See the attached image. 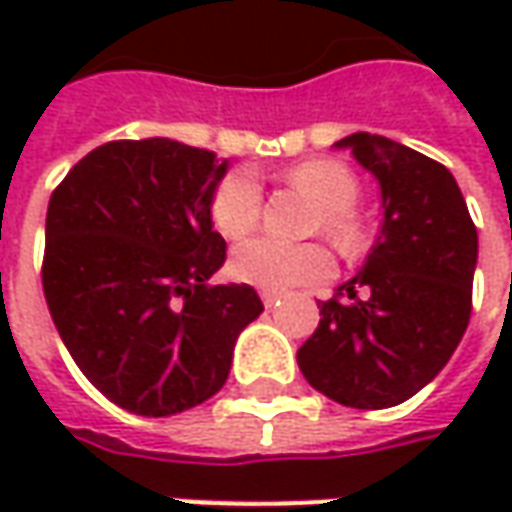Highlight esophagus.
Returning a JSON list of instances; mask_svg holds the SVG:
<instances>
[{
    "instance_id": "obj_1",
    "label": "esophagus",
    "mask_w": 512,
    "mask_h": 512,
    "mask_svg": "<svg viewBox=\"0 0 512 512\" xmlns=\"http://www.w3.org/2000/svg\"><path fill=\"white\" fill-rule=\"evenodd\" d=\"M262 302H265V307H273L276 302H279V293H270V290H262Z\"/></svg>"
}]
</instances>
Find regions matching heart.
<instances>
[{
  "label": "heart",
  "instance_id": "obj_1",
  "mask_svg": "<svg viewBox=\"0 0 512 512\" xmlns=\"http://www.w3.org/2000/svg\"><path fill=\"white\" fill-rule=\"evenodd\" d=\"M285 182L319 202L310 219L313 233H325L344 256H359L367 245V227L356 213L359 179L339 159H307L285 173ZM262 182L253 170H230L210 193L213 225L227 239H242L262 216ZM333 253L319 242H279L270 236H253L233 250L230 270L239 282L282 293L290 287L319 285L333 273Z\"/></svg>",
  "mask_w": 512,
  "mask_h": 512
}]
</instances>
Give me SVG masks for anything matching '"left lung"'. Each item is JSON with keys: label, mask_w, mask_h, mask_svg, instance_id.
<instances>
[{"label": "left lung", "mask_w": 512, "mask_h": 512, "mask_svg": "<svg viewBox=\"0 0 512 512\" xmlns=\"http://www.w3.org/2000/svg\"><path fill=\"white\" fill-rule=\"evenodd\" d=\"M382 187L384 225L362 273L319 305L296 359L327 399L382 410L407 402L450 362L473 310L479 233L453 173L384 136L339 142Z\"/></svg>", "instance_id": "left-lung-1"}]
</instances>
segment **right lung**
I'll list each match as a JSON object with an SVG mask.
<instances>
[{
	"label": "right lung",
	"mask_w": 512,
	"mask_h": 512,
	"mask_svg": "<svg viewBox=\"0 0 512 512\" xmlns=\"http://www.w3.org/2000/svg\"><path fill=\"white\" fill-rule=\"evenodd\" d=\"M213 150L113 139L50 193L42 287L76 367L136 416H173L222 390L233 344L262 310L250 285H210L225 239Z\"/></svg>",
	"instance_id": "1"
}]
</instances>
